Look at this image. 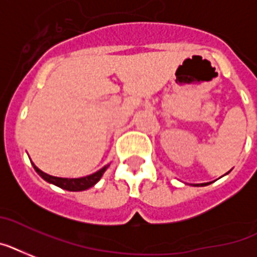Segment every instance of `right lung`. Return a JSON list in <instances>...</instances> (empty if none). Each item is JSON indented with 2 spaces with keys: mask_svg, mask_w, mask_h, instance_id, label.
<instances>
[{
  "mask_svg": "<svg viewBox=\"0 0 257 257\" xmlns=\"http://www.w3.org/2000/svg\"><path fill=\"white\" fill-rule=\"evenodd\" d=\"M108 166H104L101 170L96 172L95 174H91L88 177H83V178H58V177H53L46 174L42 170H39L37 166L34 165L35 172L38 173L42 178L47 181V182L53 183L55 186L60 187L63 190H68V191H83V190H87L89 187H92L96 182H99V179L101 178L103 173L107 170Z\"/></svg>",
  "mask_w": 257,
  "mask_h": 257,
  "instance_id": "1",
  "label": "right lung"
}]
</instances>
